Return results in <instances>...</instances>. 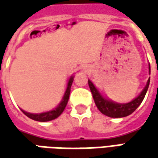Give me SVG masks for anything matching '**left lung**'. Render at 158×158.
Here are the masks:
<instances>
[{"label":"left lung","mask_w":158,"mask_h":158,"mask_svg":"<svg viewBox=\"0 0 158 158\" xmlns=\"http://www.w3.org/2000/svg\"><path fill=\"white\" fill-rule=\"evenodd\" d=\"M149 74H150V66H149ZM149 80L150 79L148 80V82H147L145 88L143 89L142 93L139 95L136 98H135L134 100L131 101L130 103H127V104H117L112 101L107 100L99 94V92L98 91V89H96L92 82L89 80L88 81V82L90 91H91L93 98H94L95 104L98 107V109L103 114H105L108 117L122 118V117L130 115L131 113L135 112L137 109V107L141 105V103L143 102V98L146 95V92L148 90V88H149Z\"/></svg>","instance_id":"left-lung-1"}]
</instances>
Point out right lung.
<instances>
[{
	"mask_svg": "<svg viewBox=\"0 0 158 158\" xmlns=\"http://www.w3.org/2000/svg\"><path fill=\"white\" fill-rule=\"evenodd\" d=\"M74 80V77H71L68 83V88L67 90L65 92L62 101L60 102V104L58 106L57 108H55L54 110L50 111V112H43V113H38V114H33V113H29L27 112H24L22 110V112H23L27 117L33 119V120H37V121H41V122H45V121H49V120H52L54 118H58L62 112H63L65 107L68 104V101L69 98V94H70V88H71V85H72V82Z\"/></svg>",
	"mask_w": 158,
	"mask_h": 158,
	"instance_id": "obj_1",
	"label": "right lung"
}]
</instances>
